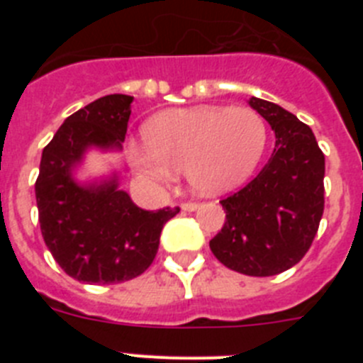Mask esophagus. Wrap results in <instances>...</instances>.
Listing matches in <instances>:
<instances>
[{
  "label": "esophagus",
  "instance_id": "1",
  "mask_svg": "<svg viewBox=\"0 0 363 363\" xmlns=\"http://www.w3.org/2000/svg\"><path fill=\"white\" fill-rule=\"evenodd\" d=\"M198 209V203H194V201H185V203H182V211H187V213H192V211Z\"/></svg>",
  "mask_w": 363,
  "mask_h": 363
}]
</instances>
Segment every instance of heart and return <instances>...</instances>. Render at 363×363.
<instances>
[{
  "mask_svg": "<svg viewBox=\"0 0 363 363\" xmlns=\"http://www.w3.org/2000/svg\"><path fill=\"white\" fill-rule=\"evenodd\" d=\"M145 145L125 150L130 169L154 185L185 172L203 196L238 187L255 172L267 145V125L251 107L200 105L158 112L143 125Z\"/></svg>",
  "mask_w": 363,
  "mask_h": 363,
  "instance_id": "obj_1",
  "label": "heart"
}]
</instances>
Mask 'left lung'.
<instances>
[{
	"label": "left lung",
	"instance_id": "obj_1",
	"mask_svg": "<svg viewBox=\"0 0 363 363\" xmlns=\"http://www.w3.org/2000/svg\"><path fill=\"white\" fill-rule=\"evenodd\" d=\"M249 105L271 125L277 145L252 182L220 201L225 223L209 245L233 271L274 277L296 265L316 236L325 158L313 130L289 111L255 96Z\"/></svg>",
	"mask_w": 363,
	"mask_h": 363
}]
</instances>
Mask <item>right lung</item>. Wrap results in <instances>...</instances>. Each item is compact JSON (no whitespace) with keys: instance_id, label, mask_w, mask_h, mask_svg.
I'll use <instances>...</instances> for the list:
<instances>
[{"instance_id":"obj_1","label":"right lung","mask_w":363,"mask_h":363,"mask_svg":"<svg viewBox=\"0 0 363 363\" xmlns=\"http://www.w3.org/2000/svg\"><path fill=\"white\" fill-rule=\"evenodd\" d=\"M133 96L108 94L63 121L43 149L36 201L45 245L63 271L83 284H120L147 271L163 225L179 207L140 209L118 189V174L78 182L85 152L121 150Z\"/></svg>"}]
</instances>
